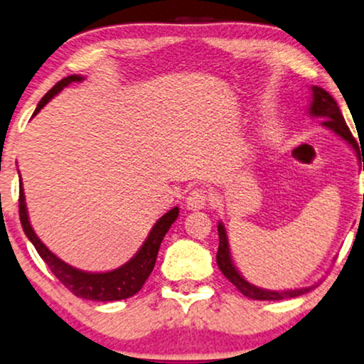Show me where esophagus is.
<instances>
[{"label": "esophagus", "instance_id": "obj_1", "mask_svg": "<svg viewBox=\"0 0 364 364\" xmlns=\"http://www.w3.org/2000/svg\"><path fill=\"white\" fill-rule=\"evenodd\" d=\"M210 200V196L208 194V191L205 189H192L189 192V196H187V208L191 210H199V209H204L205 205L209 204Z\"/></svg>", "mask_w": 364, "mask_h": 364}]
</instances>
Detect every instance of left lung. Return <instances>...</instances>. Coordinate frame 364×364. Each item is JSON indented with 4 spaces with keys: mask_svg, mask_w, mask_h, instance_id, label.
I'll list each match as a JSON object with an SVG mask.
<instances>
[{
    "mask_svg": "<svg viewBox=\"0 0 364 364\" xmlns=\"http://www.w3.org/2000/svg\"><path fill=\"white\" fill-rule=\"evenodd\" d=\"M311 114L312 116H319V118H324L326 121L322 124L327 127L329 129H333L334 133H338L343 140H346L349 145H351L354 150H358V143L353 138L351 132H349L346 121L343 118V113H341L338 102L334 101V97L331 96L329 92L324 91L322 87L314 86L312 87V105H311ZM364 168V164H363ZM218 232H219V248H218V267L219 270L224 273V277L231 282L232 285L236 287L241 294L246 295L248 299H255V300H284V299H294L299 297V295L307 294L314 289L312 287H306V289H297V290H287V291H275V290H263L258 289V287L251 285L250 282H246L243 277L237 273L235 268V264L231 262V255H230V245H228V236H226V230L221 223L218 226Z\"/></svg>",
    "mask_w": 364,
    "mask_h": 364,
    "instance_id": "8db88e82",
    "label": "left lung"
}]
</instances>
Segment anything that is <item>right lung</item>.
I'll return each mask as SVG.
<instances>
[{
    "label": "right lung",
    "instance_id": "add662e5",
    "mask_svg": "<svg viewBox=\"0 0 364 364\" xmlns=\"http://www.w3.org/2000/svg\"><path fill=\"white\" fill-rule=\"evenodd\" d=\"M79 80H82L80 75H69V77L58 80L55 86H53L50 91L40 100L33 116L37 114L57 92H60L62 89L69 86V84L79 82ZM18 208H20L18 209L20 210V221H21V226H23L26 237L33 243L35 250L38 251V255L42 257L43 262L47 263V267L50 268L53 275L58 278V282H60L67 290L73 291L75 297L86 299V300H96V302H109V300L128 299L136 294V291H140L143 284L146 282V278L150 277L151 270H154L156 255H159L164 236L167 235L170 226H172L175 219L178 216V208L170 209L167 214H164V216L155 223V226L151 228L150 235H148L141 248L138 250V253L134 255L128 263L121 264V267L116 268V270H111L106 273H87V272L77 270V268L70 267V264L62 262L60 258H57L55 255H53L52 251L38 240V236L35 235L33 228L30 226L28 214H26V205H25L23 187L21 186H20Z\"/></svg>",
    "mask_w": 364,
    "mask_h": 364
}]
</instances>
